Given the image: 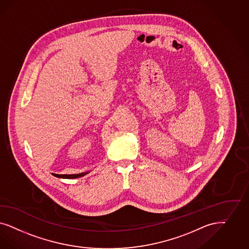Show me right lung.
<instances>
[{
	"mask_svg": "<svg viewBox=\"0 0 249 249\" xmlns=\"http://www.w3.org/2000/svg\"><path fill=\"white\" fill-rule=\"evenodd\" d=\"M86 173H81V174H74V175H57V174H52L54 177L60 178H77L80 177L85 176Z\"/></svg>",
	"mask_w": 249,
	"mask_h": 249,
	"instance_id": "right-lung-1",
	"label": "right lung"
}]
</instances>
